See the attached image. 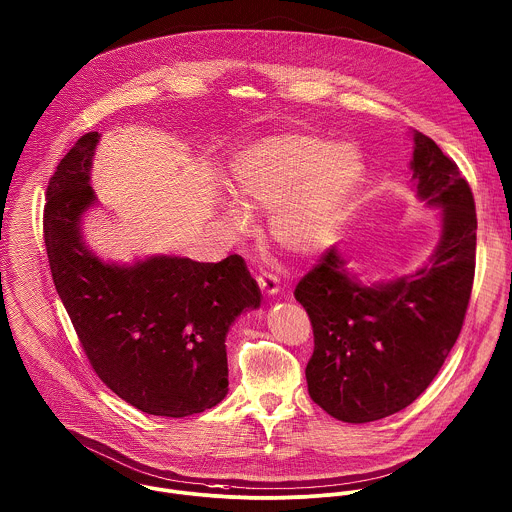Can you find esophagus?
Masks as SVG:
<instances>
[{"mask_svg": "<svg viewBox=\"0 0 512 512\" xmlns=\"http://www.w3.org/2000/svg\"><path fill=\"white\" fill-rule=\"evenodd\" d=\"M257 283H259V287H261L269 297H273V295L279 293V279H277L273 273H267V271L259 273Z\"/></svg>", "mask_w": 512, "mask_h": 512, "instance_id": "34e87169", "label": "esophagus"}]
</instances>
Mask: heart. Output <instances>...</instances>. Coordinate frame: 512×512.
<instances>
[{"label": "heart", "instance_id": "heart-1", "mask_svg": "<svg viewBox=\"0 0 512 512\" xmlns=\"http://www.w3.org/2000/svg\"><path fill=\"white\" fill-rule=\"evenodd\" d=\"M231 175L239 199L273 209V241L291 255L309 257L327 247L363 183L365 165L353 145H333L311 133H281L245 147ZM223 215L235 231L251 227V211L237 199L223 203Z\"/></svg>", "mask_w": 512, "mask_h": 512}]
</instances>
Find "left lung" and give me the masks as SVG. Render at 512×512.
Wrapping results in <instances>:
<instances>
[{
  "label": "left lung",
  "mask_w": 512,
  "mask_h": 512,
  "mask_svg": "<svg viewBox=\"0 0 512 512\" xmlns=\"http://www.w3.org/2000/svg\"><path fill=\"white\" fill-rule=\"evenodd\" d=\"M411 189L441 209V237L415 273L365 283L331 247L295 289L315 337L311 399L343 423H371L409 407L459 339L475 279L477 211L469 183L441 147L413 131Z\"/></svg>",
  "instance_id": "1"
}]
</instances>
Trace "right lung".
Listing matches in <instances>:
<instances>
[{"instance_id": "add662e5", "label": "right lung", "mask_w": 512, "mask_h": 512, "mask_svg": "<svg viewBox=\"0 0 512 512\" xmlns=\"http://www.w3.org/2000/svg\"><path fill=\"white\" fill-rule=\"evenodd\" d=\"M101 133H85L47 185L43 239L57 295L97 377L131 407L181 419L229 391V327L261 307L239 255L219 263L151 255L129 265L87 247L83 217L97 205L89 183Z\"/></svg>"}]
</instances>
